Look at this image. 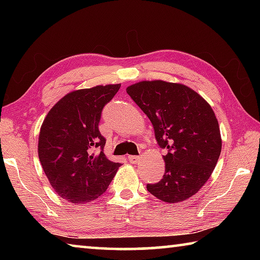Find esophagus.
Returning a JSON list of instances; mask_svg holds the SVG:
<instances>
[{
    "instance_id": "obj_1",
    "label": "esophagus",
    "mask_w": 260,
    "mask_h": 260,
    "mask_svg": "<svg viewBox=\"0 0 260 260\" xmlns=\"http://www.w3.org/2000/svg\"><path fill=\"white\" fill-rule=\"evenodd\" d=\"M140 156H128V160L131 162H133V164H135V162H138L140 160Z\"/></svg>"
}]
</instances>
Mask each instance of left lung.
I'll use <instances>...</instances> for the list:
<instances>
[{
    "label": "left lung",
    "mask_w": 260,
    "mask_h": 260,
    "mask_svg": "<svg viewBox=\"0 0 260 260\" xmlns=\"http://www.w3.org/2000/svg\"><path fill=\"white\" fill-rule=\"evenodd\" d=\"M127 94L147 114L162 156L165 173L147 184L148 191L167 203H179L200 190L212 174L221 152L219 124L210 104L181 83L141 81Z\"/></svg>",
    "instance_id": "8db88e82"
}]
</instances>
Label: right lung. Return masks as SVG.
Here are the masks:
<instances>
[{
  "instance_id": "add662e5",
  "label": "right lung",
  "mask_w": 260,
  "mask_h": 260,
  "mask_svg": "<svg viewBox=\"0 0 260 260\" xmlns=\"http://www.w3.org/2000/svg\"><path fill=\"white\" fill-rule=\"evenodd\" d=\"M119 88L120 83L71 91L42 122L39 159L52 189L73 204L103 195L121 165L105 157V139L99 129L102 110ZM96 147L101 149L98 155Z\"/></svg>"
}]
</instances>
